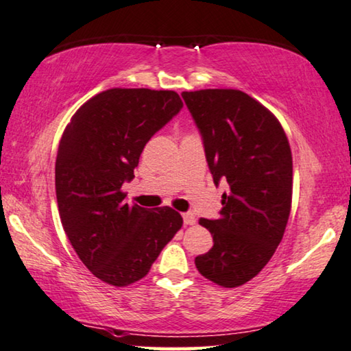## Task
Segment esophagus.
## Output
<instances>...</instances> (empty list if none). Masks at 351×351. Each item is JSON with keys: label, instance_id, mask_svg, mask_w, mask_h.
Segmentation results:
<instances>
[{"label": "esophagus", "instance_id": "1", "mask_svg": "<svg viewBox=\"0 0 351 351\" xmlns=\"http://www.w3.org/2000/svg\"><path fill=\"white\" fill-rule=\"evenodd\" d=\"M182 221H184V226H194L195 216L192 213H182Z\"/></svg>", "mask_w": 351, "mask_h": 351}]
</instances>
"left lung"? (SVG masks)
<instances>
[{
  "mask_svg": "<svg viewBox=\"0 0 351 351\" xmlns=\"http://www.w3.org/2000/svg\"><path fill=\"white\" fill-rule=\"evenodd\" d=\"M215 184L226 180L218 219L199 221L213 248L195 267L213 283L237 288L254 278L283 239L293 199V156L283 127L267 108L235 88L182 92Z\"/></svg>",
  "mask_w": 351,
  "mask_h": 351,
  "instance_id": "8db88e82",
  "label": "left lung"
}]
</instances>
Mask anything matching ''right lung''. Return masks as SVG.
I'll use <instances>...</instances> for the list:
<instances>
[{"instance_id":"obj_1","label":"right lung","mask_w":351,"mask_h":351,"mask_svg":"<svg viewBox=\"0 0 351 351\" xmlns=\"http://www.w3.org/2000/svg\"><path fill=\"white\" fill-rule=\"evenodd\" d=\"M181 108L173 90L110 88L84 103L63 132L56 160L62 226L84 265L108 285L146 276L181 229L170 206L128 205L122 192L146 143Z\"/></svg>"}]
</instances>
